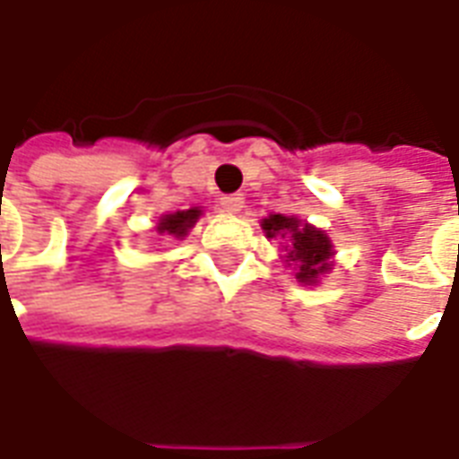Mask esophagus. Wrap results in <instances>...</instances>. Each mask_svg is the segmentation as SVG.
Returning <instances> with one entry per match:
<instances>
[{
  "instance_id": "esophagus-1",
  "label": "esophagus",
  "mask_w": 459,
  "mask_h": 459,
  "mask_svg": "<svg viewBox=\"0 0 459 459\" xmlns=\"http://www.w3.org/2000/svg\"><path fill=\"white\" fill-rule=\"evenodd\" d=\"M245 204L243 195H223L221 197V207L223 212H229V214H238Z\"/></svg>"
}]
</instances>
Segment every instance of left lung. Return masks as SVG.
I'll return each instance as SVG.
<instances>
[{
	"label": "left lung",
	"mask_w": 459,
	"mask_h": 459,
	"mask_svg": "<svg viewBox=\"0 0 459 459\" xmlns=\"http://www.w3.org/2000/svg\"><path fill=\"white\" fill-rule=\"evenodd\" d=\"M262 229L266 230L269 238H290V250L288 259L298 266V279L307 286H312L321 273L328 272V257L331 252V240L326 233L312 229V226H300L298 219L283 214H272L262 221Z\"/></svg>",
	"instance_id": "obj_1"
}]
</instances>
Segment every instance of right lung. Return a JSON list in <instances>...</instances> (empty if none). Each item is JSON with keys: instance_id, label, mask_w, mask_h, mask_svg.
<instances>
[{"instance_id": "add662e5", "label": "right lung", "mask_w": 459, "mask_h": 459, "mask_svg": "<svg viewBox=\"0 0 459 459\" xmlns=\"http://www.w3.org/2000/svg\"><path fill=\"white\" fill-rule=\"evenodd\" d=\"M197 216H200V209H187V212H176V214H166L161 216V221H159V233H169V236L183 238L187 233V229L197 221Z\"/></svg>"}]
</instances>
